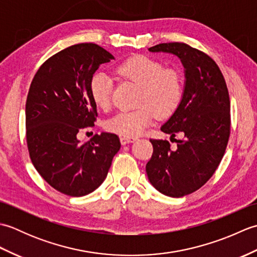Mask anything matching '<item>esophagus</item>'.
<instances>
[{
  "label": "esophagus",
  "mask_w": 257,
  "mask_h": 257,
  "mask_svg": "<svg viewBox=\"0 0 257 257\" xmlns=\"http://www.w3.org/2000/svg\"><path fill=\"white\" fill-rule=\"evenodd\" d=\"M137 140V138H130V137H120V143H121L122 146L127 145V144H132L135 143Z\"/></svg>",
  "instance_id": "1"
}]
</instances>
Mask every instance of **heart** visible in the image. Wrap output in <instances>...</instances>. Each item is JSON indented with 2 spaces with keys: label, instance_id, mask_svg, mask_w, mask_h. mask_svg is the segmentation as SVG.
Segmentation results:
<instances>
[{
  "label": "heart",
  "instance_id": "heart-1",
  "mask_svg": "<svg viewBox=\"0 0 257 257\" xmlns=\"http://www.w3.org/2000/svg\"><path fill=\"white\" fill-rule=\"evenodd\" d=\"M116 73L120 78L140 87L136 110H123L114 114L106 122L107 130L123 137L135 138L158 117L168 118L182 101L184 87L179 72L165 66L148 56L137 55L119 64ZM89 91L92 100L100 109L109 108L111 102L112 80L99 72L90 80Z\"/></svg>",
  "mask_w": 257,
  "mask_h": 257
}]
</instances>
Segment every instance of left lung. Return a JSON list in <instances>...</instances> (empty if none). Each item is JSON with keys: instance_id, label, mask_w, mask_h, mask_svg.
Segmentation results:
<instances>
[{"instance_id": "1", "label": "left lung", "mask_w": 257, "mask_h": 257, "mask_svg": "<svg viewBox=\"0 0 257 257\" xmlns=\"http://www.w3.org/2000/svg\"><path fill=\"white\" fill-rule=\"evenodd\" d=\"M152 53L173 54L184 67L182 101L161 125L176 137L172 150L167 140L151 139L154 154L146 166L150 183L162 194L181 198L207 182L219 167L230 137V97L216 63L206 54L184 43H162Z\"/></svg>"}]
</instances>
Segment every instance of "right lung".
Here are the masks:
<instances>
[{
	"instance_id": "obj_1",
	"label": "right lung",
	"mask_w": 257,
	"mask_h": 257,
	"mask_svg": "<svg viewBox=\"0 0 257 257\" xmlns=\"http://www.w3.org/2000/svg\"><path fill=\"white\" fill-rule=\"evenodd\" d=\"M111 59L102 47L81 43L48 58L32 80L25 107L27 148L37 172L64 194L83 196L95 191L120 149L113 134L95 135L87 143L77 139L80 129L96 121L90 80Z\"/></svg>"
}]
</instances>
